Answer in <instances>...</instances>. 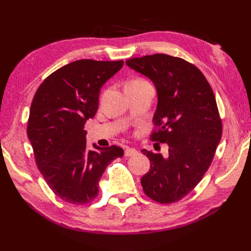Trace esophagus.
I'll return each instance as SVG.
<instances>
[{"mask_svg":"<svg viewBox=\"0 0 251 251\" xmlns=\"http://www.w3.org/2000/svg\"><path fill=\"white\" fill-rule=\"evenodd\" d=\"M138 151L134 148H127L125 150V156H134L137 155Z\"/></svg>","mask_w":251,"mask_h":251,"instance_id":"1","label":"esophagus"}]
</instances>
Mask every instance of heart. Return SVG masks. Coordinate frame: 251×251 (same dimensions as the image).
Segmentation results:
<instances>
[{"label": "heart", "mask_w": 251, "mask_h": 251, "mask_svg": "<svg viewBox=\"0 0 251 251\" xmlns=\"http://www.w3.org/2000/svg\"><path fill=\"white\" fill-rule=\"evenodd\" d=\"M142 83H148L146 79H143L141 77H137V78H132L127 84H142Z\"/></svg>", "instance_id": "obj_1"}]
</instances>
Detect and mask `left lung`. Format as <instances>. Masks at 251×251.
I'll return each mask as SVG.
<instances>
[{"instance_id":"left-lung-1","label":"left lung","mask_w":251,"mask_h":251,"mask_svg":"<svg viewBox=\"0 0 251 251\" xmlns=\"http://www.w3.org/2000/svg\"><path fill=\"white\" fill-rule=\"evenodd\" d=\"M126 65L155 85L151 139L169 147L167 157L142 150L151 167L141 185L151 200L172 204L200 183L214 159L222 136L215 94L200 69L182 58L154 54L127 59Z\"/></svg>"}]
</instances>
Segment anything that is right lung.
I'll use <instances>...</instances> for the list:
<instances>
[{"instance_id": "obj_1", "label": "right lung", "mask_w": 251, "mask_h": 251, "mask_svg": "<svg viewBox=\"0 0 251 251\" xmlns=\"http://www.w3.org/2000/svg\"><path fill=\"white\" fill-rule=\"evenodd\" d=\"M124 61H73L52 72L32 100L26 134L37 167L54 193L70 204L85 205L97 197L106 166L124 155L116 146L90 151L85 123L98 110L102 85Z\"/></svg>"}]
</instances>
